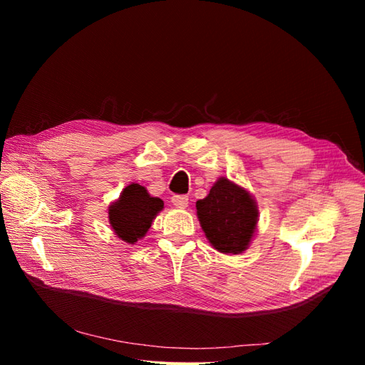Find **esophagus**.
<instances>
[{"label": "esophagus", "instance_id": "esophagus-1", "mask_svg": "<svg viewBox=\"0 0 365 365\" xmlns=\"http://www.w3.org/2000/svg\"><path fill=\"white\" fill-rule=\"evenodd\" d=\"M172 202H173V205H176V207L185 208L187 205H189V196H185V195H175V196H172Z\"/></svg>", "mask_w": 365, "mask_h": 365}]
</instances>
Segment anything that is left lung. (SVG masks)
Listing matches in <instances>:
<instances>
[{"instance_id":"obj_1","label":"left lung","mask_w":365,"mask_h":365,"mask_svg":"<svg viewBox=\"0 0 365 365\" xmlns=\"http://www.w3.org/2000/svg\"><path fill=\"white\" fill-rule=\"evenodd\" d=\"M196 213L210 244L224 254L245 251L259 220L252 196L227 178H219L204 200L196 202Z\"/></svg>"}]
</instances>
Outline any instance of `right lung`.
I'll return each instance as SVG.
<instances>
[{
    "label": "right lung",
    "instance_id": "1",
    "mask_svg": "<svg viewBox=\"0 0 365 365\" xmlns=\"http://www.w3.org/2000/svg\"><path fill=\"white\" fill-rule=\"evenodd\" d=\"M164 202L153 197L140 184H129L121 192L118 201L109 207V224L114 233L128 244H135L145 237L152 220L161 212Z\"/></svg>",
    "mask_w": 365,
    "mask_h": 365
}]
</instances>
